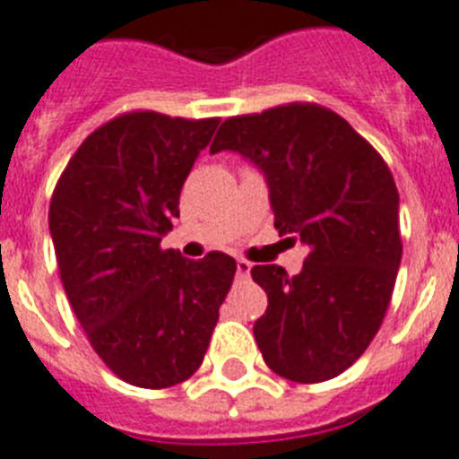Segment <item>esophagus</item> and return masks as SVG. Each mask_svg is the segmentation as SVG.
I'll list each match as a JSON object with an SVG mask.
<instances>
[{"label":"esophagus","mask_w":459,"mask_h":459,"mask_svg":"<svg viewBox=\"0 0 459 459\" xmlns=\"http://www.w3.org/2000/svg\"><path fill=\"white\" fill-rule=\"evenodd\" d=\"M236 268H238V277H247L249 271H252V264H249V261H245V259H238Z\"/></svg>","instance_id":"esophagus-1"}]
</instances>
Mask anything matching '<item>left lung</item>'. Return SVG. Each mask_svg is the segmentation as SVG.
<instances>
[{
    "mask_svg": "<svg viewBox=\"0 0 459 459\" xmlns=\"http://www.w3.org/2000/svg\"><path fill=\"white\" fill-rule=\"evenodd\" d=\"M238 152L265 177L280 236L307 247L299 275L254 265L268 307L254 338L294 383L336 378L378 333L402 264L399 191L380 153L310 102L226 118L210 153Z\"/></svg>",
    "mask_w": 459,
    "mask_h": 459,
    "instance_id": "left-lung-1",
    "label": "left lung"
}]
</instances>
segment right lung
Segmentation results:
<instances>
[{"label": "right lung", "mask_w": 459, "mask_h": 459, "mask_svg": "<svg viewBox=\"0 0 459 459\" xmlns=\"http://www.w3.org/2000/svg\"><path fill=\"white\" fill-rule=\"evenodd\" d=\"M219 118L130 111L69 158L48 210L65 294L118 378L163 390L191 378L210 345L236 259L188 261L160 240Z\"/></svg>", "instance_id": "right-lung-1"}]
</instances>
